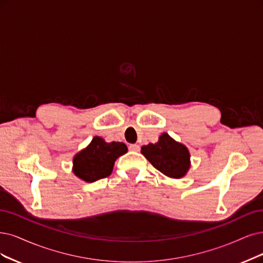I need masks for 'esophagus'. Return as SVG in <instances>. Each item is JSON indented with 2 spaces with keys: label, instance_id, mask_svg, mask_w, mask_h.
Returning <instances> with one entry per match:
<instances>
[{
  "label": "esophagus",
  "instance_id": "34e87169",
  "mask_svg": "<svg viewBox=\"0 0 263 263\" xmlns=\"http://www.w3.org/2000/svg\"><path fill=\"white\" fill-rule=\"evenodd\" d=\"M129 149L132 152H139L140 151V146L138 144H130L129 145Z\"/></svg>",
  "mask_w": 263,
  "mask_h": 263
}]
</instances>
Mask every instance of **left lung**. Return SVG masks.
I'll return each instance as SVG.
<instances>
[{
	"label": "left lung",
	"mask_w": 263,
	"mask_h": 263,
	"mask_svg": "<svg viewBox=\"0 0 263 263\" xmlns=\"http://www.w3.org/2000/svg\"><path fill=\"white\" fill-rule=\"evenodd\" d=\"M142 154L154 168L164 176L180 179L185 176L190 168V153L183 144L163 133L157 143H151L142 147Z\"/></svg>",
	"instance_id": "8db88e82"
}]
</instances>
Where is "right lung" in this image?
Listing matches in <instances>:
<instances>
[{
	"label": "right lung",
	"instance_id": "right-lung-1",
	"mask_svg": "<svg viewBox=\"0 0 263 263\" xmlns=\"http://www.w3.org/2000/svg\"><path fill=\"white\" fill-rule=\"evenodd\" d=\"M124 143H106L102 138L95 137L85 149L76 155L73 172L85 182H95L110 176L115 160L125 154Z\"/></svg>",
	"mask_w": 263,
	"mask_h": 263
}]
</instances>
